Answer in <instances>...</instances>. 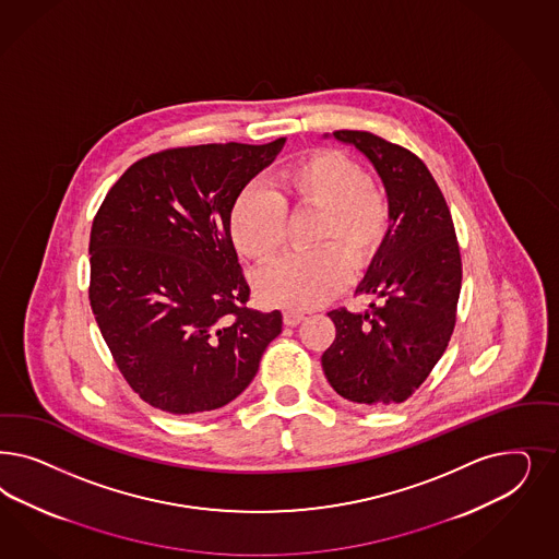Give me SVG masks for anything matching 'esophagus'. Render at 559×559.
<instances>
[{"instance_id": "1", "label": "esophagus", "mask_w": 559, "mask_h": 559, "mask_svg": "<svg viewBox=\"0 0 559 559\" xmlns=\"http://www.w3.org/2000/svg\"><path fill=\"white\" fill-rule=\"evenodd\" d=\"M307 317H305V312H300V310H286L284 312V323L288 324V326H296V324L302 323Z\"/></svg>"}]
</instances>
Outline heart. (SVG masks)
<instances>
[{
    "label": "heart",
    "instance_id": "1",
    "mask_svg": "<svg viewBox=\"0 0 559 559\" xmlns=\"http://www.w3.org/2000/svg\"><path fill=\"white\" fill-rule=\"evenodd\" d=\"M319 210L310 233L312 251L289 252L259 273L257 288L275 307H321L382 251L393 226L386 191L366 168L340 150H314L286 164L270 189L249 185L230 207L236 249L257 263L273 259L286 240V212Z\"/></svg>",
    "mask_w": 559,
    "mask_h": 559
}]
</instances>
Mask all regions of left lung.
I'll use <instances>...</instances> for the list:
<instances>
[{
	"instance_id": "obj_1",
	"label": "left lung",
	"mask_w": 559,
	"mask_h": 559,
	"mask_svg": "<svg viewBox=\"0 0 559 559\" xmlns=\"http://www.w3.org/2000/svg\"><path fill=\"white\" fill-rule=\"evenodd\" d=\"M377 166L393 207V226L358 294L380 305L356 314L335 308V340L323 370L337 395L368 407L403 403L430 377L456 323L463 263L451 210L428 166L377 133L337 129Z\"/></svg>"
}]
</instances>
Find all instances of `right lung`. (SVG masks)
I'll use <instances>...</instances> for the list:
<instances>
[{
  "instance_id": "1",
  "label": "right lung",
  "mask_w": 559,
  "mask_h": 559,
  "mask_svg": "<svg viewBox=\"0 0 559 559\" xmlns=\"http://www.w3.org/2000/svg\"><path fill=\"white\" fill-rule=\"evenodd\" d=\"M284 142L150 154L127 168L94 216L92 312L127 384L160 412L228 405L282 333L280 310L247 307L251 288L228 217Z\"/></svg>"
}]
</instances>
